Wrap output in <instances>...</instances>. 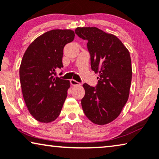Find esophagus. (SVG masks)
<instances>
[{"instance_id": "34e87169", "label": "esophagus", "mask_w": 159, "mask_h": 159, "mask_svg": "<svg viewBox=\"0 0 159 159\" xmlns=\"http://www.w3.org/2000/svg\"><path fill=\"white\" fill-rule=\"evenodd\" d=\"M70 82H71V85H72V86H80V85H81V84H80V82H77L75 80H71Z\"/></svg>"}]
</instances>
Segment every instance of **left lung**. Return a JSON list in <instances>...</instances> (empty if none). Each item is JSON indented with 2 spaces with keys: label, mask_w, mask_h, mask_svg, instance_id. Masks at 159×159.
Segmentation results:
<instances>
[{
  "label": "left lung",
  "mask_w": 159,
  "mask_h": 159,
  "mask_svg": "<svg viewBox=\"0 0 159 159\" xmlns=\"http://www.w3.org/2000/svg\"><path fill=\"white\" fill-rule=\"evenodd\" d=\"M75 33L88 40L91 68L98 73L95 88L84 83L82 109L93 123L104 125L116 119L127 103L132 81L129 52L116 36L98 28L77 27Z\"/></svg>",
  "instance_id": "left-lung-1"
}]
</instances>
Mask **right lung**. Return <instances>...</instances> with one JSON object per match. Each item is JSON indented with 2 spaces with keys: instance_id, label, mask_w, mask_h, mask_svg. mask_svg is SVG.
I'll use <instances>...</instances> for the list:
<instances>
[{
  "instance_id": "obj_1",
  "label": "right lung",
  "mask_w": 159,
  "mask_h": 159,
  "mask_svg": "<svg viewBox=\"0 0 159 159\" xmlns=\"http://www.w3.org/2000/svg\"><path fill=\"white\" fill-rule=\"evenodd\" d=\"M71 30H53L37 38L24 54L19 68L21 91L30 114L50 123L58 118L70 88L69 80L55 77L63 67V50L75 38Z\"/></svg>"
}]
</instances>
